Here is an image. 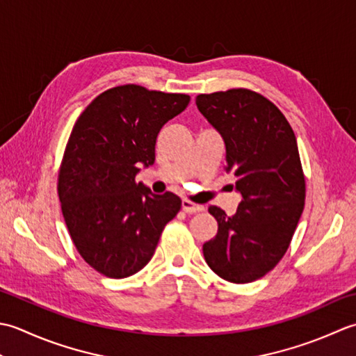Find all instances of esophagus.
Wrapping results in <instances>:
<instances>
[{"label": "esophagus", "mask_w": 356, "mask_h": 356, "mask_svg": "<svg viewBox=\"0 0 356 356\" xmlns=\"http://www.w3.org/2000/svg\"><path fill=\"white\" fill-rule=\"evenodd\" d=\"M181 207H183L186 213H197V212H202V210H204V207L202 206L195 204V202L188 201V200H183V202H181Z\"/></svg>", "instance_id": "esophagus-1"}]
</instances>
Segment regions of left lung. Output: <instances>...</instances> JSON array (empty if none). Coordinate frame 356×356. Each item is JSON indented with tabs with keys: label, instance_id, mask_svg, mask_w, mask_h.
<instances>
[{
	"label": "left lung",
	"instance_id": "obj_1",
	"mask_svg": "<svg viewBox=\"0 0 356 356\" xmlns=\"http://www.w3.org/2000/svg\"><path fill=\"white\" fill-rule=\"evenodd\" d=\"M197 107L226 146V172L241 195L234 216L210 206L218 234L202 245L222 280L244 284L270 272L298 226L306 198L298 144L269 99L248 89L197 97Z\"/></svg>",
	"mask_w": 356,
	"mask_h": 356
}]
</instances>
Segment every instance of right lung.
<instances>
[{
  "instance_id": "right-lung-1",
  "label": "right lung",
  "mask_w": 356,
  "mask_h": 356,
  "mask_svg": "<svg viewBox=\"0 0 356 356\" xmlns=\"http://www.w3.org/2000/svg\"><path fill=\"white\" fill-rule=\"evenodd\" d=\"M188 101L135 84L113 87L72 130L58 177L63 215L79 255L108 278L140 272L179 212L175 193L155 195L135 178L155 163L158 132Z\"/></svg>"
}]
</instances>
